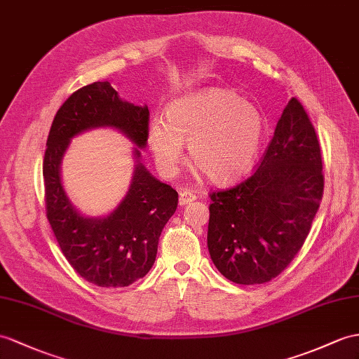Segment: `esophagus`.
<instances>
[{
    "label": "esophagus",
    "mask_w": 359,
    "mask_h": 359,
    "mask_svg": "<svg viewBox=\"0 0 359 359\" xmlns=\"http://www.w3.org/2000/svg\"><path fill=\"white\" fill-rule=\"evenodd\" d=\"M196 199V195L194 194V191L190 190H182L180 194V205H187L190 204L191 201Z\"/></svg>",
    "instance_id": "34e87169"
}]
</instances>
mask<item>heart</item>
Returning <instances> with one entry per match:
<instances>
[{
    "label": "heart",
    "mask_w": 359,
    "mask_h": 359,
    "mask_svg": "<svg viewBox=\"0 0 359 359\" xmlns=\"http://www.w3.org/2000/svg\"><path fill=\"white\" fill-rule=\"evenodd\" d=\"M168 120L154 116L147 142L158 169L172 177L190 142V161L215 184L241 178L255 161L265 118L252 103L226 88H205L173 100Z\"/></svg>",
    "instance_id": "b5f03b06"
}]
</instances>
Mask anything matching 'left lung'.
I'll return each mask as SVG.
<instances>
[{
    "label": "left lung",
    "instance_id": "1",
    "mask_svg": "<svg viewBox=\"0 0 359 359\" xmlns=\"http://www.w3.org/2000/svg\"><path fill=\"white\" fill-rule=\"evenodd\" d=\"M323 189L316 129L292 97L251 177L210 194L207 245L217 271L239 285L283 273L308 238Z\"/></svg>",
    "mask_w": 359,
    "mask_h": 359
}]
</instances>
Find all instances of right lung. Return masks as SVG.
I'll list each match as a JSON object with an SVG mask.
<instances>
[{
  "mask_svg": "<svg viewBox=\"0 0 359 359\" xmlns=\"http://www.w3.org/2000/svg\"><path fill=\"white\" fill-rule=\"evenodd\" d=\"M109 126L146 147L149 109L121 100L108 81L77 90L56 112L47 138L42 175L46 212L68 264L86 282L123 287L152 268L164 225L178 205V194L140 163L127 196L104 218H86L67 199L60 181V161L69 140L83 130Z\"/></svg>",
  "mask_w": 359,
  "mask_h": 359,
  "instance_id": "1",
  "label": "right lung"
}]
</instances>
